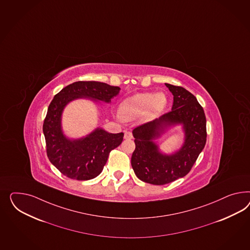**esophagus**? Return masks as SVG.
Instances as JSON below:
<instances>
[{"label": "esophagus", "instance_id": "1", "mask_svg": "<svg viewBox=\"0 0 250 250\" xmlns=\"http://www.w3.org/2000/svg\"><path fill=\"white\" fill-rule=\"evenodd\" d=\"M124 139L125 140H130L132 139V133L130 131H125L124 133Z\"/></svg>", "mask_w": 250, "mask_h": 250}]
</instances>
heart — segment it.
Returning a JSON list of instances; mask_svg holds the SVG:
<instances>
[{
	"label": "heart",
	"instance_id": "b5f03b06",
	"mask_svg": "<svg viewBox=\"0 0 250 250\" xmlns=\"http://www.w3.org/2000/svg\"><path fill=\"white\" fill-rule=\"evenodd\" d=\"M167 104L165 93H137L122 101L119 114L124 121H133L142 114L144 121H151L164 111Z\"/></svg>",
	"mask_w": 250,
	"mask_h": 250
}]
</instances>
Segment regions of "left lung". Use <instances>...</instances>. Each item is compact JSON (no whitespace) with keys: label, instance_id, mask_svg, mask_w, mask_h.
I'll return each instance as SVG.
<instances>
[{"label":"left lung","instance_id":"obj_1","mask_svg":"<svg viewBox=\"0 0 250 250\" xmlns=\"http://www.w3.org/2000/svg\"><path fill=\"white\" fill-rule=\"evenodd\" d=\"M165 86L173 95L171 111L132 130L136 145L131 156L132 169L140 180L155 186L186 176L207 143V119L196 98L182 86L167 83ZM179 124L185 132L183 146L171 155L161 153L154 140Z\"/></svg>","mask_w":250,"mask_h":250}]
</instances>
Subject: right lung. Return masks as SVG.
Wrapping results in <instances>:
<instances>
[{
  "label": "right lung",
  "instance_id": "add662e5",
  "mask_svg": "<svg viewBox=\"0 0 250 250\" xmlns=\"http://www.w3.org/2000/svg\"><path fill=\"white\" fill-rule=\"evenodd\" d=\"M120 90L119 86L98 81H78L64 87L51 101L43 125L46 153L51 164L66 177L79 181L97 177L109 152L121 145L124 133H109L98 128L86 137L68 139L61 126L64 107L78 99L109 103Z\"/></svg>",
  "mask_w": 250,
  "mask_h": 250
}]
</instances>
